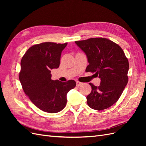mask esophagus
Listing matches in <instances>:
<instances>
[{"label":"esophagus","mask_w":146,"mask_h":146,"mask_svg":"<svg viewBox=\"0 0 146 146\" xmlns=\"http://www.w3.org/2000/svg\"><path fill=\"white\" fill-rule=\"evenodd\" d=\"M82 83H81V82H76V85L77 86H80V85H82Z\"/></svg>","instance_id":"esophagus-1"}]
</instances>
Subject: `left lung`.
Segmentation results:
<instances>
[{"instance_id": "1", "label": "left lung", "mask_w": 146, "mask_h": 146, "mask_svg": "<svg viewBox=\"0 0 146 146\" xmlns=\"http://www.w3.org/2000/svg\"><path fill=\"white\" fill-rule=\"evenodd\" d=\"M85 53L89 64L86 72H95L100 85H90L92 90L86 97L87 104L96 110H102L115 104L128 83L129 63L122 48L105 38H92L75 41Z\"/></svg>"}]
</instances>
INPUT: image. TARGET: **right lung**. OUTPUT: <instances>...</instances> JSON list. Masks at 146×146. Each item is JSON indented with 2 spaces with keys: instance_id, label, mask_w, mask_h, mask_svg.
Returning <instances> with one entry per match:
<instances>
[{
  "instance_id": "right-lung-1",
  "label": "right lung",
  "mask_w": 146,
  "mask_h": 146,
  "mask_svg": "<svg viewBox=\"0 0 146 146\" xmlns=\"http://www.w3.org/2000/svg\"><path fill=\"white\" fill-rule=\"evenodd\" d=\"M67 44L46 42L33 45L21 61L19 77L24 92L35 106L47 113L61 111L67 103L68 92L76 86L73 80L51 79V70L59 67L61 52Z\"/></svg>"
}]
</instances>
